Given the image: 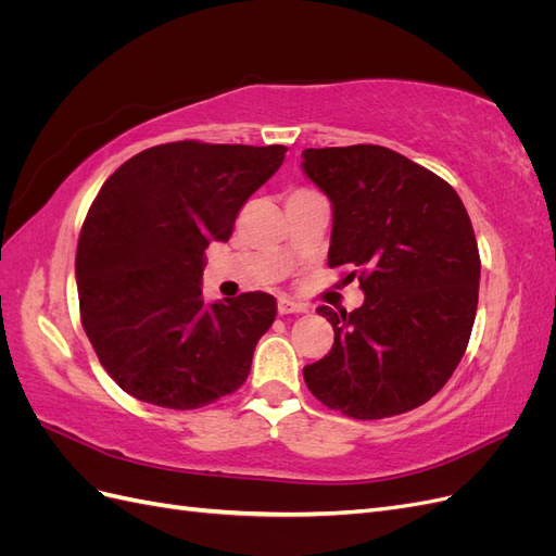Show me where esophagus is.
I'll use <instances>...</instances> for the list:
<instances>
[{"label":"esophagus","mask_w":556,"mask_h":556,"mask_svg":"<svg viewBox=\"0 0 556 556\" xmlns=\"http://www.w3.org/2000/svg\"><path fill=\"white\" fill-rule=\"evenodd\" d=\"M278 313L280 315L306 313V306H301V304H296V301H290V299H278Z\"/></svg>","instance_id":"34e87169"}]
</instances>
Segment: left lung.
Returning a JSON list of instances; mask_svg holds the SVG:
<instances>
[{"instance_id":"8db88e82","label":"left lung","mask_w":556,"mask_h":556,"mask_svg":"<svg viewBox=\"0 0 556 556\" xmlns=\"http://www.w3.org/2000/svg\"><path fill=\"white\" fill-rule=\"evenodd\" d=\"M304 172L333 206L329 268L366 299L319 306L329 355L304 366L311 394L355 419L422 406L462 362L478 311L480 252L464 201L384 146L306 148Z\"/></svg>"}]
</instances>
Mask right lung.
<instances>
[{
	"instance_id": "add662e5",
	"label": "right lung",
	"mask_w": 556,
	"mask_h": 556,
	"mask_svg": "<svg viewBox=\"0 0 556 556\" xmlns=\"http://www.w3.org/2000/svg\"><path fill=\"white\" fill-rule=\"evenodd\" d=\"M285 146L174 141L109 176L76 250L80 325L123 390L160 408L194 410L245 382L276 299L243 292L206 306V248L229 241L250 194Z\"/></svg>"
}]
</instances>
